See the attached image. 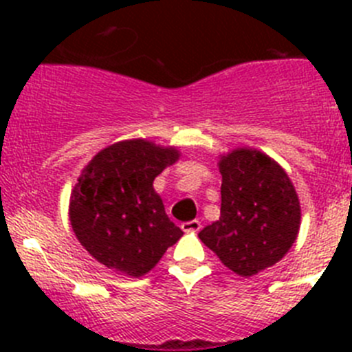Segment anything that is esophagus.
I'll return each mask as SVG.
<instances>
[{
  "label": "esophagus",
  "mask_w": 352,
  "mask_h": 352,
  "mask_svg": "<svg viewBox=\"0 0 352 352\" xmlns=\"http://www.w3.org/2000/svg\"><path fill=\"white\" fill-rule=\"evenodd\" d=\"M201 222L199 220H190V222H183L182 223V229L185 232H199L201 231Z\"/></svg>",
  "instance_id": "1"
}]
</instances>
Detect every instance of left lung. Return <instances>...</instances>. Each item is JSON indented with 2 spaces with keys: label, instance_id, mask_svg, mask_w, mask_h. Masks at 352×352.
<instances>
[{
  "label": "left lung",
  "instance_id": "1",
  "mask_svg": "<svg viewBox=\"0 0 352 352\" xmlns=\"http://www.w3.org/2000/svg\"><path fill=\"white\" fill-rule=\"evenodd\" d=\"M220 219L199 238L223 266L245 278L272 268L300 232L296 188L278 162L256 148L220 155Z\"/></svg>",
  "mask_w": 352,
  "mask_h": 352
}]
</instances>
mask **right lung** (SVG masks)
<instances>
[{
    "label": "right lung",
    "mask_w": 352,
    "mask_h": 352,
    "mask_svg": "<svg viewBox=\"0 0 352 352\" xmlns=\"http://www.w3.org/2000/svg\"><path fill=\"white\" fill-rule=\"evenodd\" d=\"M179 149L126 139L100 149L72 188L68 217L91 257L139 278L183 236L166 213L153 182L179 160Z\"/></svg>",
    "instance_id": "obj_1"
}]
</instances>
